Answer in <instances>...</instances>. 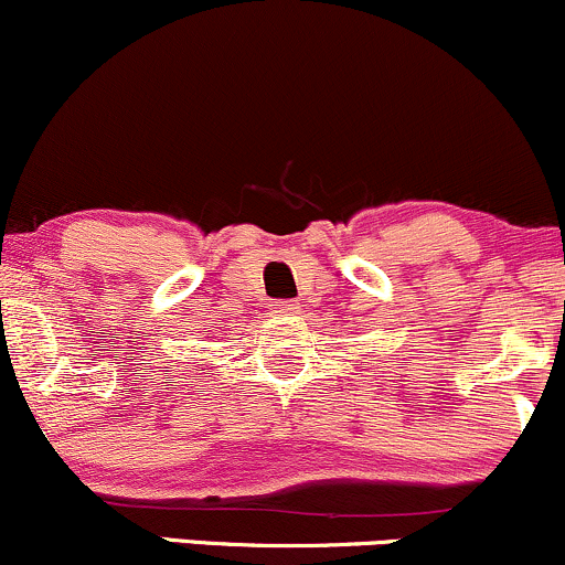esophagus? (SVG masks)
Segmentation results:
<instances>
[{
    "instance_id": "34e87169",
    "label": "esophagus",
    "mask_w": 565,
    "mask_h": 565,
    "mask_svg": "<svg viewBox=\"0 0 565 565\" xmlns=\"http://www.w3.org/2000/svg\"><path fill=\"white\" fill-rule=\"evenodd\" d=\"M297 310H300V302H295V300L276 302V313H278V316H295Z\"/></svg>"
}]
</instances>
